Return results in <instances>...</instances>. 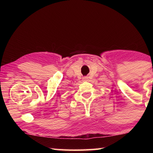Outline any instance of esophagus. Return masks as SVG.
<instances>
[{
  "label": "esophagus",
  "instance_id": "obj_1",
  "mask_svg": "<svg viewBox=\"0 0 153 153\" xmlns=\"http://www.w3.org/2000/svg\"><path fill=\"white\" fill-rule=\"evenodd\" d=\"M88 77L87 76H85L83 77V81L86 82V81H88Z\"/></svg>",
  "mask_w": 153,
  "mask_h": 153
}]
</instances>
